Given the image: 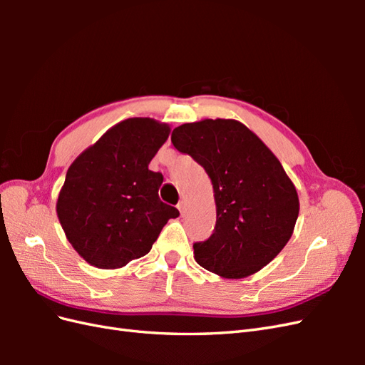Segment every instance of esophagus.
<instances>
[{"label": "esophagus", "mask_w": 365, "mask_h": 365, "mask_svg": "<svg viewBox=\"0 0 365 365\" xmlns=\"http://www.w3.org/2000/svg\"><path fill=\"white\" fill-rule=\"evenodd\" d=\"M178 210L181 212V215H184V212H185V201H180V204H178Z\"/></svg>", "instance_id": "34e87169"}]
</instances>
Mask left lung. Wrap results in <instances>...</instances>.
<instances>
[{
  "label": "left lung",
  "mask_w": 365,
  "mask_h": 365,
  "mask_svg": "<svg viewBox=\"0 0 365 365\" xmlns=\"http://www.w3.org/2000/svg\"><path fill=\"white\" fill-rule=\"evenodd\" d=\"M173 146L201 164L213 184L216 227L193 245L195 260L224 279L260 271L288 244L300 212L295 185L244 123L205 118L172 132Z\"/></svg>",
  "instance_id": "left-lung-1"
}]
</instances>
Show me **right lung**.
Returning a JSON list of instances; mask_svg holds the SVG:
<instances>
[{"instance_id":"add662e5","label":"right lung","mask_w":365,"mask_h":365,"mask_svg":"<svg viewBox=\"0 0 365 365\" xmlns=\"http://www.w3.org/2000/svg\"><path fill=\"white\" fill-rule=\"evenodd\" d=\"M170 126L149 117L120 121L77 157L65 176L56 213L73 248L90 264L117 269L146 256L180 212L160 201V172L149 163Z\"/></svg>"}]
</instances>
